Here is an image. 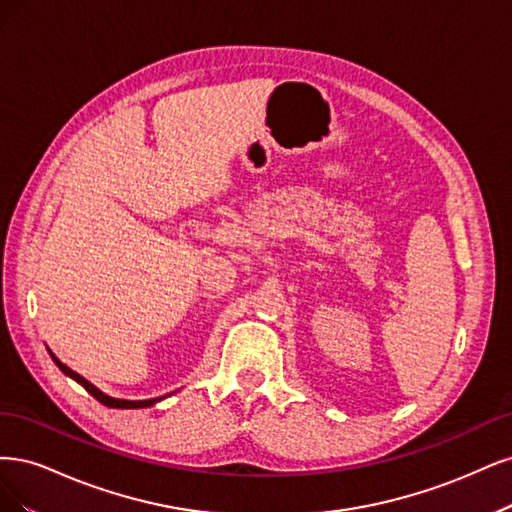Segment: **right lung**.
I'll use <instances>...</instances> for the list:
<instances>
[{
	"mask_svg": "<svg viewBox=\"0 0 512 512\" xmlns=\"http://www.w3.org/2000/svg\"><path fill=\"white\" fill-rule=\"evenodd\" d=\"M48 353H51V357H53V361L57 364V368L65 374V376H70V378H74V381L78 383V385H82L85 387L93 398L100 402V404H104V406H110V408H148V406H155L157 402H161V400H166L168 395H161V398H153V400H121V398H112V395H108V393H104V391H100L97 389L93 383H89L87 378H82L78 372H74L72 368H68L65 364H61V361L55 357V353L48 349Z\"/></svg>",
	"mask_w": 512,
	"mask_h": 512,
	"instance_id": "obj_1",
	"label": "right lung"
}]
</instances>
